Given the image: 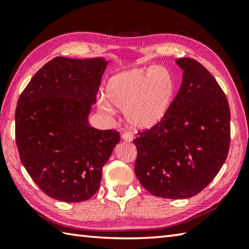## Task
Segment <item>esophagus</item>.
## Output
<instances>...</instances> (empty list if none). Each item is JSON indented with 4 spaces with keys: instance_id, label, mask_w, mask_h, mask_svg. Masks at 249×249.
<instances>
[{
    "instance_id": "1",
    "label": "esophagus",
    "mask_w": 249,
    "mask_h": 249,
    "mask_svg": "<svg viewBox=\"0 0 249 249\" xmlns=\"http://www.w3.org/2000/svg\"><path fill=\"white\" fill-rule=\"evenodd\" d=\"M122 140H123L124 142H132L134 140V136L130 133H123V135H122Z\"/></svg>"
}]
</instances>
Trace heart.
I'll return each mask as SVG.
<instances>
[{
  "label": "heart",
  "mask_w": 249,
  "mask_h": 249,
  "mask_svg": "<svg viewBox=\"0 0 249 249\" xmlns=\"http://www.w3.org/2000/svg\"><path fill=\"white\" fill-rule=\"evenodd\" d=\"M176 93V79L162 66L135 68L112 75L107 83V96H99L98 107L112 113L113 105L124 111L125 119L136 129L158 125L169 111Z\"/></svg>",
  "instance_id": "obj_1"
}]
</instances>
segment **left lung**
<instances>
[{"mask_svg": "<svg viewBox=\"0 0 249 249\" xmlns=\"http://www.w3.org/2000/svg\"><path fill=\"white\" fill-rule=\"evenodd\" d=\"M182 70L178 94L158 125L138 133L135 174L153 196L188 199L208 185L225 162L231 112L216 80L195 59H176Z\"/></svg>", "mask_w": 249, "mask_h": 249, "instance_id": "left-lung-1", "label": "left lung"}]
</instances>
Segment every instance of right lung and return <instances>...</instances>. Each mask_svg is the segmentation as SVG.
I'll return each mask as SVG.
<instances>
[{
    "instance_id": "add662e5",
    "label": "right lung",
    "mask_w": 249,
    "mask_h": 249,
    "mask_svg": "<svg viewBox=\"0 0 249 249\" xmlns=\"http://www.w3.org/2000/svg\"><path fill=\"white\" fill-rule=\"evenodd\" d=\"M107 65L103 57H56L37 71L18 101L20 161L34 182L56 200L82 202L95 195L103 166L121 140L115 130L89 123Z\"/></svg>"
}]
</instances>
